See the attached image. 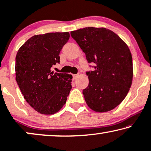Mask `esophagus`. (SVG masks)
<instances>
[{
	"mask_svg": "<svg viewBox=\"0 0 151 151\" xmlns=\"http://www.w3.org/2000/svg\"><path fill=\"white\" fill-rule=\"evenodd\" d=\"M72 77H73V79H76L78 77V74H73Z\"/></svg>",
	"mask_w": 151,
	"mask_h": 151,
	"instance_id": "obj_1",
	"label": "esophagus"
}]
</instances>
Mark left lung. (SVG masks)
Listing matches in <instances>:
<instances>
[{"label": "left lung", "mask_w": 151, "mask_h": 151, "mask_svg": "<svg viewBox=\"0 0 151 151\" xmlns=\"http://www.w3.org/2000/svg\"><path fill=\"white\" fill-rule=\"evenodd\" d=\"M86 54L96 63L87 72L89 84L83 90L86 102L96 112L112 110L125 99L133 77L132 59L126 43L105 27H88L70 32Z\"/></svg>", "instance_id": "1"}]
</instances>
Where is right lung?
<instances>
[{"label": "right lung", "mask_w": 151, "mask_h": 151, "mask_svg": "<svg viewBox=\"0 0 151 151\" xmlns=\"http://www.w3.org/2000/svg\"><path fill=\"white\" fill-rule=\"evenodd\" d=\"M69 38L68 32L35 35L16 56V81L26 101L41 114L59 112L72 89L71 74L51 70L59 63V53Z\"/></svg>", "instance_id": "obj_1"}]
</instances>
